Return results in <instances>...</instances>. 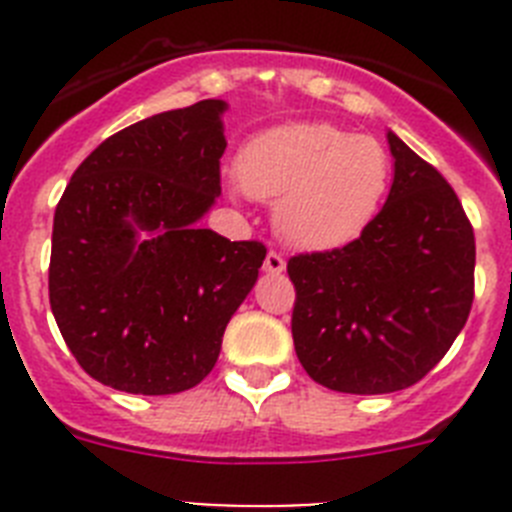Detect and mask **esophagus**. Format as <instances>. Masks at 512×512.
Here are the masks:
<instances>
[{
    "label": "esophagus",
    "mask_w": 512,
    "mask_h": 512,
    "mask_svg": "<svg viewBox=\"0 0 512 512\" xmlns=\"http://www.w3.org/2000/svg\"><path fill=\"white\" fill-rule=\"evenodd\" d=\"M284 269H287V261H284L282 253H277V251L266 253V261H264L266 274H282Z\"/></svg>",
    "instance_id": "esophagus-1"
}]
</instances>
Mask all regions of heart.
I'll list each match as a JSON object with an SVG mask.
<instances>
[{"label": "heart", "mask_w": 512, "mask_h": 512, "mask_svg": "<svg viewBox=\"0 0 512 512\" xmlns=\"http://www.w3.org/2000/svg\"><path fill=\"white\" fill-rule=\"evenodd\" d=\"M390 153L372 135L328 122H289L248 140L238 179L248 197L274 205L289 246L333 251L374 223L390 189Z\"/></svg>", "instance_id": "heart-1"}]
</instances>
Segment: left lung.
Instances as JSON below:
<instances>
[{
  "mask_svg": "<svg viewBox=\"0 0 512 512\" xmlns=\"http://www.w3.org/2000/svg\"><path fill=\"white\" fill-rule=\"evenodd\" d=\"M395 179L361 238L287 264L292 338L328 390L387 395L446 356L474 300V230L451 184L387 133Z\"/></svg>",
  "mask_w": 512,
  "mask_h": 512,
  "instance_id": "8db88e82",
  "label": "left lung"
}]
</instances>
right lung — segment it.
I'll return each mask as SVG.
<instances>
[{"mask_svg": "<svg viewBox=\"0 0 512 512\" xmlns=\"http://www.w3.org/2000/svg\"><path fill=\"white\" fill-rule=\"evenodd\" d=\"M223 99L146 117L74 171L53 217L48 292L81 369L112 390L174 395L212 372L266 248L200 220L220 197Z\"/></svg>", "mask_w": 512, "mask_h": 512, "instance_id": "add662e5", "label": "right lung"}]
</instances>
